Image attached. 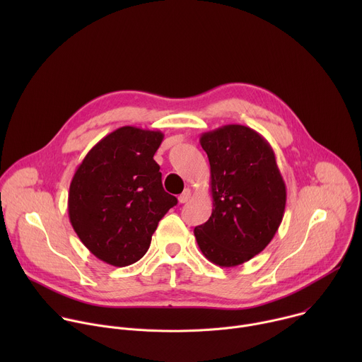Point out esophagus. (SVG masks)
<instances>
[{
	"mask_svg": "<svg viewBox=\"0 0 362 362\" xmlns=\"http://www.w3.org/2000/svg\"><path fill=\"white\" fill-rule=\"evenodd\" d=\"M190 196H192V190H190V189H185V190H183V193H182V194H179V197H177V199H179V202H180V203H186V202L190 199Z\"/></svg>",
	"mask_w": 362,
	"mask_h": 362,
	"instance_id": "34e87169",
	"label": "esophagus"
}]
</instances>
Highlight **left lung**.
<instances>
[{
    "label": "left lung",
    "instance_id": "8db88e82",
    "mask_svg": "<svg viewBox=\"0 0 362 362\" xmlns=\"http://www.w3.org/2000/svg\"><path fill=\"white\" fill-rule=\"evenodd\" d=\"M211 165L214 209L194 228L202 253L219 267L242 265L274 239L285 212L286 187L271 144L250 127L228 124L203 133Z\"/></svg>",
    "mask_w": 362,
    "mask_h": 362
}]
</instances>
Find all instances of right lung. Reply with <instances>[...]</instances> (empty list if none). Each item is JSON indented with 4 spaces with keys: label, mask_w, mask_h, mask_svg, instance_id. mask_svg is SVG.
<instances>
[{
    "label": "right lung",
    "mask_w": 362,
    "mask_h": 362,
    "mask_svg": "<svg viewBox=\"0 0 362 362\" xmlns=\"http://www.w3.org/2000/svg\"><path fill=\"white\" fill-rule=\"evenodd\" d=\"M162 140V132L124 126L103 137L77 168L69 218L100 261L119 268L137 262L159 221L177 203L165 192L153 159Z\"/></svg>",
    "instance_id": "1"
}]
</instances>
